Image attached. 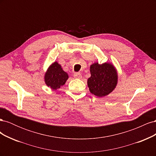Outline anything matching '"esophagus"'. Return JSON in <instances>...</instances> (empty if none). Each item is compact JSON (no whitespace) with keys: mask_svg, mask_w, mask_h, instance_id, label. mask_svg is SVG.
<instances>
[{"mask_svg":"<svg viewBox=\"0 0 156 156\" xmlns=\"http://www.w3.org/2000/svg\"><path fill=\"white\" fill-rule=\"evenodd\" d=\"M73 77L75 79H81L82 75H81V74H80L79 73H75L74 75H73Z\"/></svg>","mask_w":156,"mask_h":156,"instance_id":"34e87169","label":"esophagus"}]
</instances>
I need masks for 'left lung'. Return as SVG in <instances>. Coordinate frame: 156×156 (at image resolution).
Returning a JSON list of instances; mask_svg holds the SVG:
<instances>
[{
	"label": "left lung",
	"instance_id": "1",
	"mask_svg": "<svg viewBox=\"0 0 156 156\" xmlns=\"http://www.w3.org/2000/svg\"><path fill=\"white\" fill-rule=\"evenodd\" d=\"M91 76L88 79L89 90L98 97L106 96L116 88L118 83V73L111 63L92 64L90 67Z\"/></svg>",
	"mask_w": 156,
	"mask_h": 156
}]
</instances>
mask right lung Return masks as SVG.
Returning <instances> with one entry per match:
<instances>
[{
  "label": "right lung",
  "instance_id": "1",
  "mask_svg": "<svg viewBox=\"0 0 156 156\" xmlns=\"http://www.w3.org/2000/svg\"><path fill=\"white\" fill-rule=\"evenodd\" d=\"M68 78V74L57 62H55L49 66L45 72L44 81L47 86L56 90L63 86Z\"/></svg>",
  "mask_w": 156,
  "mask_h": 156
}]
</instances>
